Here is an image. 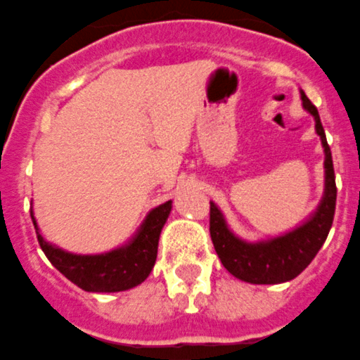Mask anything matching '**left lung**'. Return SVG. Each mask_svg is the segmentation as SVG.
Wrapping results in <instances>:
<instances>
[{
  "instance_id": "8db88e82",
  "label": "left lung",
  "mask_w": 360,
  "mask_h": 360,
  "mask_svg": "<svg viewBox=\"0 0 360 360\" xmlns=\"http://www.w3.org/2000/svg\"><path fill=\"white\" fill-rule=\"evenodd\" d=\"M302 107L315 117V130L322 141L326 153V191L320 205L311 218L299 225L297 229L258 243H246L239 239L226 225L221 211L211 202L209 211V232L212 244L221 260L223 267L232 276L253 285H276L294 280L304 271L313 258L316 257L322 244L326 243L329 230L333 226L334 211H336V177L330 148L327 144L326 131L316 107L309 102L308 96L301 91Z\"/></svg>"
}]
</instances>
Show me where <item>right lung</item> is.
I'll return each instance as SVG.
<instances>
[{"mask_svg": "<svg viewBox=\"0 0 360 360\" xmlns=\"http://www.w3.org/2000/svg\"><path fill=\"white\" fill-rule=\"evenodd\" d=\"M172 209V200L158 205L146 216L134 239L117 250L102 255H75L52 246L38 232L41 251L65 278L86 292H123L141 285L155 267L158 239Z\"/></svg>", "mask_w": 360, "mask_h": 360, "instance_id": "1", "label": "right lung"}]
</instances>
